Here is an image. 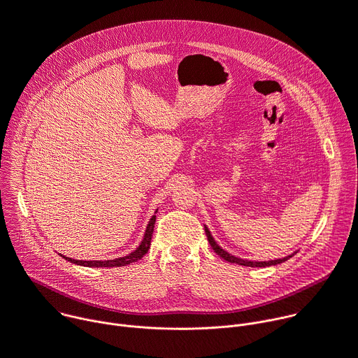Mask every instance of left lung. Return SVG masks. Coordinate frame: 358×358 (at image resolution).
Returning <instances> with one entry per match:
<instances>
[{"label":"left lung","instance_id":"1","mask_svg":"<svg viewBox=\"0 0 358 358\" xmlns=\"http://www.w3.org/2000/svg\"><path fill=\"white\" fill-rule=\"evenodd\" d=\"M206 235H207V239H208V242H210V245H211L213 250H214L220 257H222L224 260H227V262H229V263H236V264H241V266H249V267H266V266L280 264V263H282V262H285V260H288V259L291 257V256H287V257H282V259L268 260V262H249V260H243V259H239V257H234V256H231L229 253H227L225 250H222V249L215 243V241L213 239V236L210 235V232H208V229H207V228H206Z\"/></svg>","mask_w":358,"mask_h":358}]
</instances>
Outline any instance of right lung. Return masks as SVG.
<instances>
[{
	"label": "right lung",
	"instance_id": "right-lung-1",
	"mask_svg": "<svg viewBox=\"0 0 358 358\" xmlns=\"http://www.w3.org/2000/svg\"><path fill=\"white\" fill-rule=\"evenodd\" d=\"M154 225H155V215L151 218V221L147 227V231H145V235H144V239H143L141 245L134 252H131L130 255H127L124 257H119V259H113V260H94V262H91V260H74V259H70V257H66V256H63V257L66 260L71 262V263L87 266V267H117V266H126V264L134 263L148 252L150 245H151L152 232H154Z\"/></svg>",
	"mask_w": 358,
	"mask_h": 358
}]
</instances>
